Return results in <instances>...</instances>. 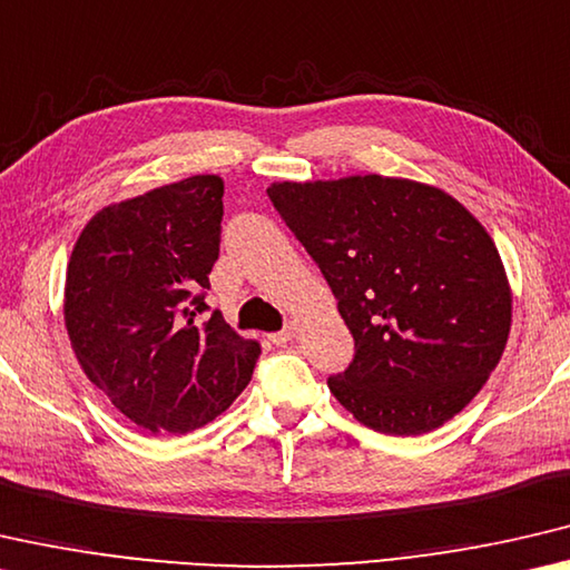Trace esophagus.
I'll list each match as a JSON object with an SVG mask.
<instances>
[{
	"mask_svg": "<svg viewBox=\"0 0 570 570\" xmlns=\"http://www.w3.org/2000/svg\"><path fill=\"white\" fill-rule=\"evenodd\" d=\"M295 333H297V325L295 323H287L283 331H277V333L269 335V341H273L275 346H285V343H291L295 338Z\"/></svg>",
	"mask_w": 570,
	"mask_h": 570,
	"instance_id": "esophagus-1",
	"label": "esophagus"
}]
</instances>
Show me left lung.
Wrapping results in <instances>:
<instances>
[{"label":"left lung","mask_w":570,"mask_h":570,"mask_svg":"<svg viewBox=\"0 0 570 570\" xmlns=\"http://www.w3.org/2000/svg\"><path fill=\"white\" fill-rule=\"evenodd\" d=\"M267 194L356 341L351 366L328 379L341 406L394 436L460 414L512 325L505 265L478 217L440 186L381 174L273 181Z\"/></svg>","instance_id":"8db88e82"}]
</instances>
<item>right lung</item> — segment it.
Instances as JSON below:
<instances>
[{"instance_id": "1", "label": "right lung", "mask_w": 570, "mask_h": 570, "mask_svg": "<svg viewBox=\"0 0 570 570\" xmlns=\"http://www.w3.org/2000/svg\"><path fill=\"white\" fill-rule=\"evenodd\" d=\"M217 174L108 204L75 242L62 315L80 368L148 434H189L249 384L259 343L245 341L204 291L219 257Z\"/></svg>"}]
</instances>
